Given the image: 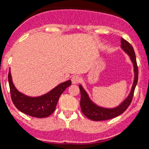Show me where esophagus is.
Returning <instances> with one entry per match:
<instances>
[{
  "instance_id": "esophagus-1",
  "label": "esophagus",
  "mask_w": 149,
  "mask_h": 149,
  "mask_svg": "<svg viewBox=\"0 0 149 149\" xmlns=\"http://www.w3.org/2000/svg\"><path fill=\"white\" fill-rule=\"evenodd\" d=\"M81 78L78 75H74V76H72V82L73 84H78L79 82H80Z\"/></svg>"
}]
</instances>
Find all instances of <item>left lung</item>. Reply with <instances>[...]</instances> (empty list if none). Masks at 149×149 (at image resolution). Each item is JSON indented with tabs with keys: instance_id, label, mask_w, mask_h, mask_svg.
Returning <instances> with one entry per match:
<instances>
[{
	"instance_id": "8db88e82",
	"label": "left lung",
	"mask_w": 149,
	"mask_h": 149,
	"mask_svg": "<svg viewBox=\"0 0 149 149\" xmlns=\"http://www.w3.org/2000/svg\"><path fill=\"white\" fill-rule=\"evenodd\" d=\"M121 47L130 57V59L133 63V67H134V82H133L130 93L128 95V97L123 101V102H122L118 107L110 109V108L101 107L95 104L88 98V94L86 93L84 88H82L81 85H79V90H80L81 92V110H82L83 114L92 120H106L112 119L113 117H117V116L120 115L121 113H123L128 108L131 102H132L135 88H136L137 82H138V67H137V63H136V57L132 46L127 41L123 39V38H121Z\"/></svg>"
}]
</instances>
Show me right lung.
I'll list each match as a JSON object with an SVG mask.
<instances>
[{"label":"right lung","mask_w":149,"mask_h":149,"mask_svg":"<svg viewBox=\"0 0 149 149\" xmlns=\"http://www.w3.org/2000/svg\"><path fill=\"white\" fill-rule=\"evenodd\" d=\"M8 81L11 99L15 107L22 113L38 118L48 117L55 111L61 95L71 85V80L66 81L44 95L29 97L16 88L12 81L10 71H9L8 73Z\"/></svg>","instance_id":"obj_1"}]
</instances>
